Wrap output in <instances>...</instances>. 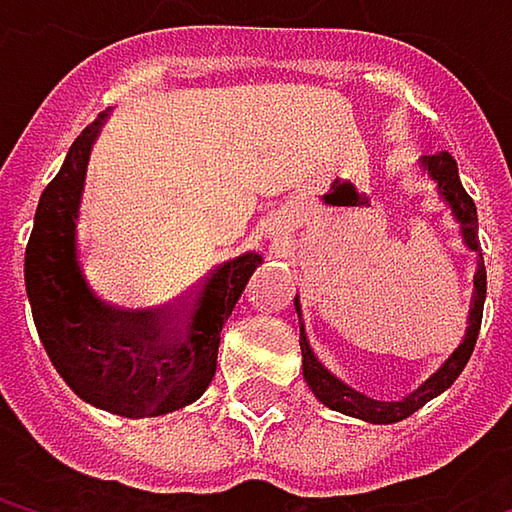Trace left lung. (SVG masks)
<instances>
[{
    "label": "left lung",
    "mask_w": 512,
    "mask_h": 512,
    "mask_svg": "<svg viewBox=\"0 0 512 512\" xmlns=\"http://www.w3.org/2000/svg\"><path fill=\"white\" fill-rule=\"evenodd\" d=\"M424 171L439 183V195L445 198V204H451V213L454 219L460 222L462 240L471 252H477L480 257V246H477V207L471 201V195L462 189L460 171H457V159L448 154V151H439L433 156H424L421 159ZM483 299H486V269H483V257L477 260V275H474V296H471V311H468V329H465V338L462 344L448 356V361L418 388L412 391L409 397L403 400H373L367 394H361L356 388H350L347 382H341L329 367H323L308 338H305V326L299 329V347H302V376L308 382V388L314 391V397L320 403H326L329 409L335 412H344V415H353L361 421H370V424H397L403 418H409L412 412H418L424 403H430L433 397H439L442 391H448L457 376L462 373V367L468 364V358L474 353V344H477V335H480V320H483ZM296 311H299V299L293 302Z\"/></svg>",
    "instance_id": "obj_1"
}]
</instances>
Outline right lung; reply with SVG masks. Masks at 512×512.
I'll return each instance as SVG.
<instances>
[{"label": "right lung", "mask_w": 512, "mask_h": 512, "mask_svg": "<svg viewBox=\"0 0 512 512\" xmlns=\"http://www.w3.org/2000/svg\"><path fill=\"white\" fill-rule=\"evenodd\" d=\"M88 124L38 201L26 246V293L41 344L58 376L91 406L121 418H156L198 400L216 376L222 326L263 257L219 263L195 293L162 311H121L85 281L79 263V204L94 139Z\"/></svg>", "instance_id": "right-lung-1"}]
</instances>
